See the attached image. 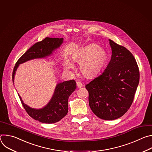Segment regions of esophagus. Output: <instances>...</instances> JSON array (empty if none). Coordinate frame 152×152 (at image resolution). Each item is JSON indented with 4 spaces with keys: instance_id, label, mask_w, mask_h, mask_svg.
Returning a JSON list of instances; mask_svg holds the SVG:
<instances>
[{
    "instance_id": "1",
    "label": "esophagus",
    "mask_w": 152,
    "mask_h": 152,
    "mask_svg": "<svg viewBox=\"0 0 152 152\" xmlns=\"http://www.w3.org/2000/svg\"><path fill=\"white\" fill-rule=\"evenodd\" d=\"M76 85H77V88H81V87H82V86H83L82 83L80 82H76Z\"/></svg>"
}]
</instances>
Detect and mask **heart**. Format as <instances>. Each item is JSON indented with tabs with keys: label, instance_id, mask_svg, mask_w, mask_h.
<instances>
[{
	"label": "heart",
	"instance_id": "obj_1",
	"mask_svg": "<svg viewBox=\"0 0 152 152\" xmlns=\"http://www.w3.org/2000/svg\"><path fill=\"white\" fill-rule=\"evenodd\" d=\"M73 61L80 62V70L86 77L96 75L102 67L106 60L105 51L99 46L91 44L73 52L71 55ZM65 68L71 69L73 66V61L65 59Z\"/></svg>",
	"mask_w": 152,
	"mask_h": 152
}]
</instances>
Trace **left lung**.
<instances>
[{"mask_svg": "<svg viewBox=\"0 0 152 152\" xmlns=\"http://www.w3.org/2000/svg\"><path fill=\"white\" fill-rule=\"evenodd\" d=\"M111 59L100 75L85 85L93 113L105 120L123 116L131 107L140 80V72L133 55L109 39Z\"/></svg>", "mask_w": 152, "mask_h": 152, "instance_id": "obj_1", "label": "left lung"}]
</instances>
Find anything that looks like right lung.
I'll return each instance as SVG.
<instances>
[{
    "mask_svg": "<svg viewBox=\"0 0 152 152\" xmlns=\"http://www.w3.org/2000/svg\"><path fill=\"white\" fill-rule=\"evenodd\" d=\"M64 41V38L46 37L30 48L16 62L12 72V82L19 65L28 61L45 58L53 54L59 48ZM76 83L74 80L58 83L53 94L49 103L40 109L32 108L25 104L18 95L20 100L27 113L32 118L45 123H54L59 121L68 113V100L72 93L76 90Z\"/></svg>",
    "mask_w": 152,
    "mask_h": 152,
    "instance_id": "add662e5",
    "label": "right lung"
}]
</instances>
